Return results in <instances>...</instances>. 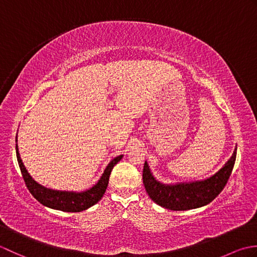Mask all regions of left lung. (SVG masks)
Listing matches in <instances>:
<instances>
[{"label": "left lung", "mask_w": 257, "mask_h": 257, "mask_svg": "<svg viewBox=\"0 0 257 257\" xmlns=\"http://www.w3.org/2000/svg\"><path fill=\"white\" fill-rule=\"evenodd\" d=\"M235 159L236 148L225 165L210 178L176 184H165L158 181L146 161L143 172L145 189L155 203L168 210L187 211L204 206L214 200L224 189Z\"/></svg>", "instance_id": "1"}]
</instances>
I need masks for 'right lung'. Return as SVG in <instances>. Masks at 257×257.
Instances as JSON below:
<instances>
[{
	"label": "right lung",
	"instance_id": "add662e5",
	"mask_svg": "<svg viewBox=\"0 0 257 257\" xmlns=\"http://www.w3.org/2000/svg\"><path fill=\"white\" fill-rule=\"evenodd\" d=\"M16 141H18V136H16ZM15 149L16 158H18L22 176H23L26 187L29 189L31 194L43 205L51 207V209L54 210H59L64 212H81L96 204L106 192L109 177H110L112 168L116 166L123 157L122 155H120L116 158H113V159L108 163V166L106 167L105 171H103L102 176L98 180V182L94 187H91L90 189L86 191H83V192H73V191L69 192V191H57L47 189L45 187H43L40 183H37L35 180L30 176V173L27 172L23 162H22L18 145H16Z\"/></svg>",
	"mask_w": 257,
	"mask_h": 257
}]
</instances>
